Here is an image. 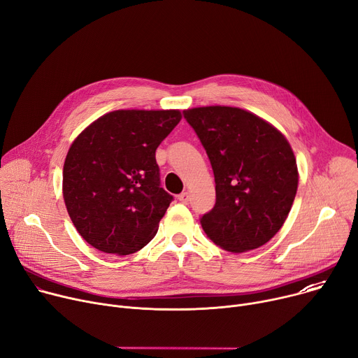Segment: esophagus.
<instances>
[{"label":"esophagus","mask_w":358,"mask_h":358,"mask_svg":"<svg viewBox=\"0 0 358 358\" xmlns=\"http://www.w3.org/2000/svg\"><path fill=\"white\" fill-rule=\"evenodd\" d=\"M178 199H179L182 203H189V201H190L189 192H182V194L178 196Z\"/></svg>","instance_id":"obj_1"}]
</instances>
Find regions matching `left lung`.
<instances>
[{
    "mask_svg": "<svg viewBox=\"0 0 358 358\" xmlns=\"http://www.w3.org/2000/svg\"><path fill=\"white\" fill-rule=\"evenodd\" d=\"M183 116L215 175L216 202L201 217L205 234L229 252L259 248L281 229L296 194V162L285 136L238 107H195Z\"/></svg>",
    "mask_w": 358,
    "mask_h": 358,
    "instance_id": "obj_1",
    "label": "left lung"
}]
</instances>
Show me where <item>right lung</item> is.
Listing matches in <instances>:
<instances>
[{"mask_svg":"<svg viewBox=\"0 0 358 358\" xmlns=\"http://www.w3.org/2000/svg\"><path fill=\"white\" fill-rule=\"evenodd\" d=\"M180 119L179 110H115L71 143L63 196L77 232L96 250L129 255L156 235L173 196L160 187L155 155Z\"/></svg>","mask_w":358,"mask_h":358,"instance_id":"add662e5","label":"right lung"}]
</instances>
